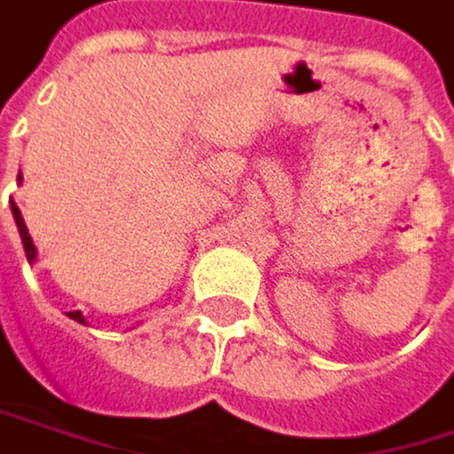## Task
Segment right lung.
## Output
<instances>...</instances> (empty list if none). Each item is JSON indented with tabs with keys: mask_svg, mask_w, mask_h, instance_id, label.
Instances as JSON below:
<instances>
[{
	"mask_svg": "<svg viewBox=\"0 0 454 454\" xmlns=\"http://www.w3.org/2000/svg\"><path fill=\"white\" fill-rule=\"evenodd\" d=\"M19 182H21V176H19ZM12 217H15V225H19V234H21V242H24V253H27V258H29V261H35V255H37L35 242H32L27 223H24V217H21V209L15 207V204H12ZM67 316H70L73 321H78V324H86V321H83V316H81V310H70Z\"/></svg>",
	"mask_w": 454,
	"mask_h": 454,
	"instance_id": "right-lung-1",
	"label": "right lung"
}]
</instances>
